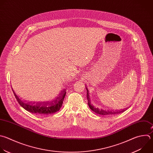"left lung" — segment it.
I'll list each match as a JSON object with an SVG mask.
<instances>
[{"label": "left lung", "instance_id": "8db88e82", "mask_svg": "<svg viewBox=\"0 0 153 153\" xmlns=\"http://www.w3.org/2000/svg\"><path fill=\"white\" fill-rule=\"evenodd\" d=\"M87 89V88H86ZM89 96L88 95V91L87 89V99H88V104L89 106V108L93 111L95 113L97 114H99V115H115V114H121L122 112H123L124 111H125L126 110L125 109H123V110H118V111H104V110H102V109H99L98 108H94V106H92L91 105V102H90V98H89Z\"/></svg>", "mask_w": 153, "mask_h": 153}]
</instances>
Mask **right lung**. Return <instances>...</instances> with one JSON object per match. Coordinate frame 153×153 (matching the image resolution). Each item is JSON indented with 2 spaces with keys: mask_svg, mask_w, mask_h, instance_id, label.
<instances>
[{
  "mask_svg": "<svg viewBox=\"0 0 153 153\" xmlns=\"http://www.w3.org/2000/svg\"><path fill=\"white\" fill-rule=\"evenodd\" d=\"M13 92L20 105L23 107L25 110L38 115H45L54 114L60 110L63 103L64 99L66 95V89H65L62 91H61L59 96L57 97L55 100H53L52 101H49V102L39 103L36 104V105H30V102H23L17 96L14 91Z\"/></svg>",
  "mask_w": 153,
  "mask_h": 153,
  "instance_id": "obj_1",
  "label": "right lung"
}]
</instances>
